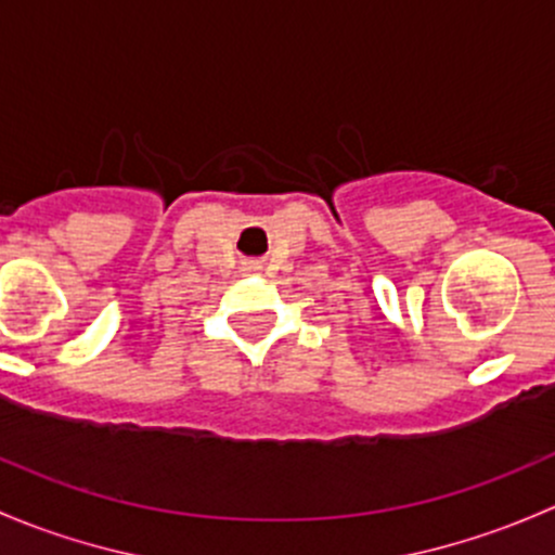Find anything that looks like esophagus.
<instances>
[{
    "instance_id": "esophagus-1",
    "label": "esophagus",
    "mask_w": 555,
    "mask_h": 555,
    "mask_svg": "<svg viewBox=\"0 0 555 555\" xmlns=\"http://www.w3.org/2000/svg\"><path fill=\"white\" fill-rule=\"evenodd\" d=\"M261 270V264H256V261H245V264H243V272H248V275H250V272H259Z\"/></svg>"
}]
</instances>
